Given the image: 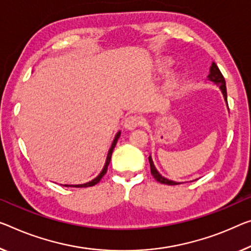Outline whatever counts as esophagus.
<instances>
[{"mask_svg":"<svg viewBox=\"0 0 251 251\" xmlns=\"http://www.w3.org/2000/svg\"><path fill=\"white\" fill-rule=\"evenodd\" d=\"M142 123H144V119L139 117V115H129L125 121V126L126 129L128 130H133L136 129L138 126H141Z\"/></svg>","mask_w":251,"mask_h":251,"instance_id":"1","label":"esophagus"}]
</instances>
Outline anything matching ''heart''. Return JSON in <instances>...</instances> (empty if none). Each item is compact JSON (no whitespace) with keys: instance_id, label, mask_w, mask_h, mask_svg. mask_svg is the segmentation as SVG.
<instances>
[{"instance_id":"obj_1","label":"heart","mask_w":251,"mask_h":251,"mask_svg":"<svg viewBox=\"0 0 251 251\" xmlns=\"http://www.w3.org/2000/svg\"><path fill=\"white\" fill-rule=\"evenodd\" d=\"M167 68H168L167 64H166V65H161L160 68H159V71H160V72H165V71H167ZM178 79H179V78H178V76H177V75L172 76L171 79H169V82H168V86H169V87H174V86H176L177 83H178Z\"/></svg>"}]
</instances>
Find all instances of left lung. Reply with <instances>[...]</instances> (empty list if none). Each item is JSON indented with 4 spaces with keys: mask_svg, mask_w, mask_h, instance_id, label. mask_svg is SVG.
Segmentation results:
<instances>
[{
    "mask_svg": "<svg viewBox=\"0 0 251 251\" xmlns=\"http://www.w3.org/2000/svg\"><path fill=\"white\" fill-rule=\"evenodd\" d=\"M207 79L211 80V82H213L215 85H218L220 87V90H221L222 94H223V98H225V101L226 103V106H228V99H226V80H225V77L221 74V72H220V69L218 68L217 65L215 63H212L211 67H210V74L207 76ZM229 109V106H228ZM149 164H150V172H151V175L155 177V179L157 182H159L161 184H167V185H178L180 184L179 182H174V180H171L168 178H166V177L161 176L159 174V172L157 171L155 165H153V161H152V158L151 156H149Z\"/></svg>",
    "mask_w": 251,
    "mask_h": 251,
    "instance_id": "obj_1",
    "label": "left lung"
}]
</instances>
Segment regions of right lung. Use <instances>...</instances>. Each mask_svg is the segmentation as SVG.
Instances as JSON below:
<instances>
[{
  "label": "right lung",
  "instance_id": "1",
  "mask_svg": "<svg viewBox=\"0 0 251 251\" xmlns=\"http://www.w3.org/2000/svg\"><path fill=\"white\" fill-rule=\"evenodd\" d=\"M120 134H121V131H119V132L115 134V137H114V140H113V142H112V145H111V148L109 149V152H107V156H106V160H105V164H104V167H103V169L101 171V173H100V174L95 177L94 179H92V180H90V182H87V183H85V184H78V185H64V186H66V187H88V186H94L95 184H98L100 180H101V178L102 177L105 175V173H106V171H107V166H109V164H110V160H111V156H112V152H113V149H114V147H115V145H117V141H118V139H119V137H120Z\"/></svg>",
  "mask_w": 251,
  "mask_h": 251
}]
</instances>
